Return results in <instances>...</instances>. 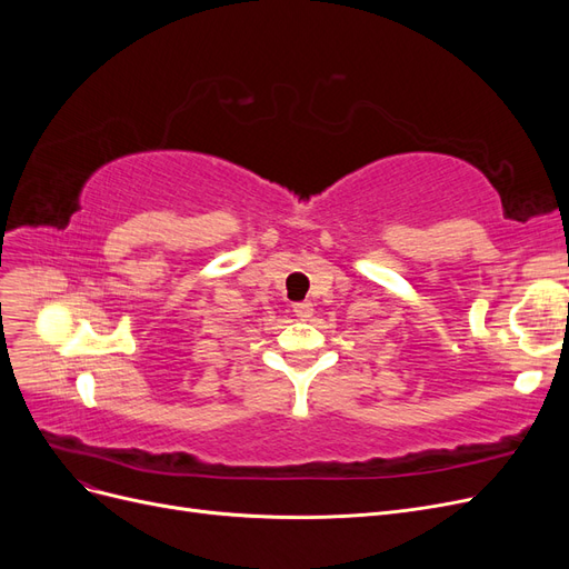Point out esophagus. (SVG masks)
<instances>
[{
  "label": "esophagus",
  "instance_id": "34e87169",
  "mask_svg": "<svg viewBox=\"0 0 569 569\" xmlns=\"http://www.w3.org/2000/svg\"><path fill=\"white\" fill-rule=\"evenodd\" d=\"M295 316H297L299 320H308V318L313 316V303H308V301L295 303Z\"/></svg>",
  "mask_w": 569,
  "mask_h": 569
}]
</instances>
